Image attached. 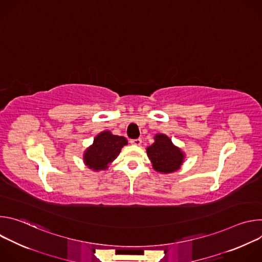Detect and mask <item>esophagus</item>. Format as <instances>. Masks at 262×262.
<instances>
[{"instance_id": "1", "label": "esophagus", "mask_w": 262, "mask_h": 262, "mask_svg": "<svg viewBox=\"0 0 262 262\" xmlns=\"http://www.w3.org/2000/svg\"><path fill=\"white\" fill-rule=\"evenodd\" d=\"M141 143H142V140H141V139H134V140H130V144H132V145L140 146Z\"/></svg>"}]
</instances>
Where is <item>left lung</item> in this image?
<instances>
[{
  "label": "left lung",
  "instance_id": "1",
  "mask_svg": "<svg viewBox=\"0 0 262 262\" xmlns=\"http://www.w3.org/2000/svg\"><path fill=\"white\" fill-rule=\"evenodd\" d=\"M146 150L154 169L164 174L177 171L183 163L184 154L164 134H157L155 143Z\"/></svg>",
  "mask_w": 262,
  "mask_h": 262
}]
</instances>
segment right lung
Segmentation results:
<instances>
[{
	"mask_svg": "<svg viewBox=\"0 0 262 262\" xmlns=\"http://www.w3.org/2000/svg\"><path fill=\"white\" fill-rule=\"evenodd\" d=\"M127 144L124 137L112 135L104 130L98 134L93 144L86 149L84 154V163L94 171L105 170L120 154L121 148Z\"/></svg>",
	"mask_w": 262,
	"mask_h": 262,
	"instance_id": "right-lung-1",
	"label": "right lung"
}]
</instances>
